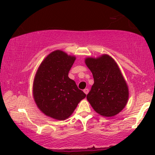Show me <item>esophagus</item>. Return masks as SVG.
Instances as JSON below:
<instances>
[{"label": "esophagus", "instance_id": "34e87169", "mask_svg": "<svg viewBox=\"0 0 155 155\" xmlns=\"http://www.w3.org/2000/svg\"><path fill=\"white\" fill-rule=\"evenodd\" d=\"M83 91H84V93H85V94H88V92H89V90H88V89H87V88L84 89V90Z\"/></svg>", "mask_w": 155, "mask_h": 155}]
</instances>
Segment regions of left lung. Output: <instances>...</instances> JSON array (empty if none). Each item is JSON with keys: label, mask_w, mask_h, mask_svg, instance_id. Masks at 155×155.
Returning <instances> with one entry per match:
<instances>
[{"label": "left lung", "mask_w": 155, "mask_h": 155, "mask_svg": "<svg viewBox=\"0 0 155 155\" xmlns=\"http://www.w3.org/2000/svg\"><path fill=\"white\" fill-rule=\"evenodd\" d=\"M85 63L94 78V84L87 95L88 101L101 116L116 115L128 99V86L117 64L108 55L97 58H87Z\"/></svg>", "instance_id": "1"}]
</instances>
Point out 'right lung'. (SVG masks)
Returning <instances> with one entry per match:
<instances>
[{
	"instance_id": "add662e5",
	"label": "right lung",
	"mask_w": 155,
	"mask_h": 155,
	"mask_svg": "<svg viewBox=\"0 0 155 155\" xmlns=\"http://www.w3.org/2000/svg\"><path fill=\"white\" fill-rule=\"evenodd\" d=\"M75 60V56L55 51L44 59L35 75L33 85L35 102L44 114L55 119L68 118L86 97L68 77Z\"/></svg>"
}]
</instances>
